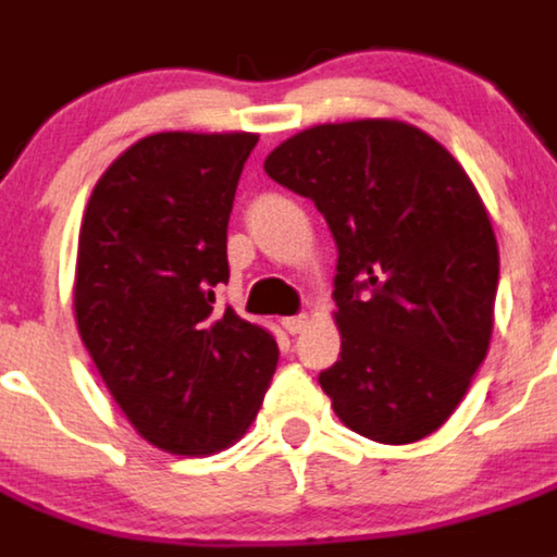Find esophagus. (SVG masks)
I'll return each instance as SVG.
<instances>
[{
    "label": "esophagus",
    "mask_w": 557,
    "mask_h": 557,
    "mask_svg": "<svg viewBox=\"0 0 557 557\" xmlns=\"http://www.w3.org/2000/svg\"><path fill=\"white\" fill-rule=\"evenodd\" d=\"M283 329H286L288 334H302V331L308 329V317L306 314L286 317V320H283Z\"/></svg>",
    "instance_id": "obj_1"
}]
</instances>
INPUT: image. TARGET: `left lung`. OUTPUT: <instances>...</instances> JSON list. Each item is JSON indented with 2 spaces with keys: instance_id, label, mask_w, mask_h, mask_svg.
Segmentation results:
<instances>
[{
  "instance_id": "1",
  "label": "left lung",
  "mask_w": 557,
  "mask_h": 557,
  "mask_svg": "<svg viewBox=\"0 0 557 557\" xmlns=\"http://www.w3.org/2000/svg\"><path fill=\"white\" fill-rule=\"evenodd\" d=\"M263 170L314 200L339 251L343 350L320 373L334 413L382 445L436 433L495 320L498 243L465 166L408 121L359 119L292 135Z\"/></svg>"
}]
</instances>
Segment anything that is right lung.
Listing matches in <instances>:
<instances>
[{
	"label": "right lung",
	"instance_id": "1",
	"mask_svg": "<svg viewBox=\"0 0 557 557\" xmlns=\"http://www.w3.org/2000/svg\"><path fill=\"white\" fill-rule=\"evenodd\" d=\"M257 133H156L98 177L78 232L73 311L135 433L172 456H212L255 422L277 339L235 308L226 226Z\"/></svg>",
	"mask_w": 557,
	"mask_h": 557
}]
</instances>
